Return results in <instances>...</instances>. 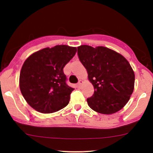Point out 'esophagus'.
<instances>
[{
	"instance_id": "esophagus-1",
	"label": "esophagus",
	"mask_w": 153,
	"mask_h": 153,
	"mask_svg": "<svg viewBox=\"0 0 153 153\" xmlns=\"http://www.w3.org/2000/svg\"><path fill=\"white\" fill-rule=\"evenodd\" d=\"M82 83H83V81H82V80H79V82H78V88H81Z\"/></svg>"
}]
</instances>
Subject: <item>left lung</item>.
<instances>
[{
	"instance_id": "1",
	"label": "left lung",
	"mask_w": 153,
	"mask_h": 153,
	"mask_svg": "<svg viewBox=\"0 0 153 153\" xmlns=\"http://www.w3.org/2000/svg\"><path fill=\"white\" fill-rule=\"evenodd\" d=\"M94 94L87 99L91 108L103 114L119 111L127 104L134 88V73L122 54L105 47H78Z\"/></svg>"
}]
</instances>
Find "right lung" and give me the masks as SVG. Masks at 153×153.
<instances>
[{"label": "right lung", "mask_w": 153, "mask_h": 153, "mask_svg": "<svg viewBox=\"0 0 153 153\" xmlns=\"http://www.w3.org/2000/svg\"><path fill=\"white\" fill-rule=\"evenodd\" d=\"M76 47L56 45L31 54L23 64L19 86L24 99L40 113L50 114L69 103L74 90L66 83L65 65L75 56Z\"/></svg>", "instance_id": "1"}]
</instances>
